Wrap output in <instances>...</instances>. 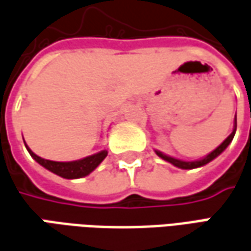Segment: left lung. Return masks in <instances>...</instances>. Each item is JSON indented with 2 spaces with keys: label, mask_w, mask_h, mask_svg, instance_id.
I'll use <instances>...</instances> for the list:
<instances>
[{
  "label": "left lung",
  "mask_w": 251,
  "mask_h": 251,
  "mask_svg": "<svg viewBox=\"0 0 251 251\" xmlns=\"http://www.w3.org/2000/svg\"><path fill=\"white\" fill-rule=\"evenodd\" d=\"M235 132H236V117H235V127H233L232 133L226 137L221 144H220L219 147L216 148L213 152H210V154L207 155V156H204L203 159H199V161H194V162H185V161H180V159H175V158H172V156H168V155L162 154L161 151H155L156 152V155L158 156H161L162 159H165V161L170 162L172 165H175V166H177V168L180 169H195V168H199V166H203V165H206V163H209L210 161H213L214 158H217L224 150H226L228 146H229V143L232 141L233 136H235Z\"/></svg>",
  "instance_id": "8db88e82"
}]
</instances>
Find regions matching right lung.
Wrapping results in <instances>:
<instances>
[{
	"instance_id": "obj_1",
	"label": "right lung",
	"mask_w": 251,
	"mask_h": 251,
	"mask_svg": "<svg viewBox=\"0 0 251 251\" xmlns=\"http://www.w3.org/2000/svg\"><path fill=\"white\" fill-rule=\"evenodd\" d=\"M25 148L28 150V152L31 155L35 161L40 163L41 166H44L48 170H50L54 175L60 176L63 178H79V177H85L88 176L90 172H93L95 169L103 162V159L107 156V151H100L95 155L86 156L83 159L74 162H54L44 159L38 155H35L32 152L30 148L25 146Z\"/></svg>"
}]
</instances>
